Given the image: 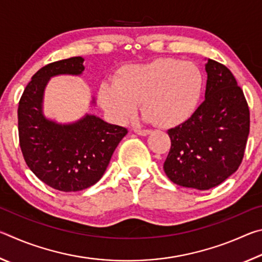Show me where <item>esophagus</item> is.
Instances as JSON below:
<instances>
[{
  "label": "esophagus",
  "instance_id": "esophagus-1",
  "mask_svg": "<svg viewBox=\"0 0 262 262\" xmlns=\"http://www.w3.org/2000/svg\"><path fill=\"white\" fill-rule=\"evenodd\" d=\"M134 132L136 133V134H139L141 136H147V135L150 134V133H151V130H149V129H141V128H135Z\"/></svg>",
  "mask_w": 262,
  "mask_h": 262
}]
</instances>
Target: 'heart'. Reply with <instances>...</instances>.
I'll return each mask as SVG.
<instances>
[{
  "label": "heart",
  "mask_w": 262,
  "mask_h": 262,
  "mask_svg": "<svg viewBox=\"0 0 262 262\" xmlns=\"http://www.w3.org/2000/svg\"><path fill=\"white\" fill-rule=\"evenodd\" d=\"M203 84V75L196 64L158 59L123 67L117 82L100 86L99 101L118 122L130 118L141 101L145 120L170 127L185 121L194 112Z\"/></svg>",
  "instance_id": "heart-1"
}]
</instances>
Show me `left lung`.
I'll use <instances>...</instances> for the list:
<instances>
[{"label":"left lung","mask_w":262,"mask_h":262,"mask_svg":"<svg viewBox=\"0 0 262 262\" xmlns=\"http://www.w3.org/2000/svg\"><path fill=\"white\" fill-rule=\"evenodd\" d=\"M206 99L188 120L167 130L171 149L164 171L172 183L206 190L238 170L250 134V110L224 64L207 60Z\"/></svg>","instance_id":"obj_1"}]
</instances>
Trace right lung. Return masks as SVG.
I'll return each instance as SVG.
<instances>
[{"label": "right lung", "mask_w": 262, "mask_h": 262, "mask_svg": "<svg viewBox=\"0 0 262 262\" xmlns=\"http://www.w3.org/2000/svg\"><path fill=\"white\" fill-rule=\"evenodd\" d=\"M83 61L74 56L39 69L26 85L17 111L19 145L26 164L42 183L61 192H77L95 185L128 133L125 127L91 114L69 125L43 117L47 82L56 75L82 74Z\"/></svg>", "instance_id": "add662e5"}]
</instances>
